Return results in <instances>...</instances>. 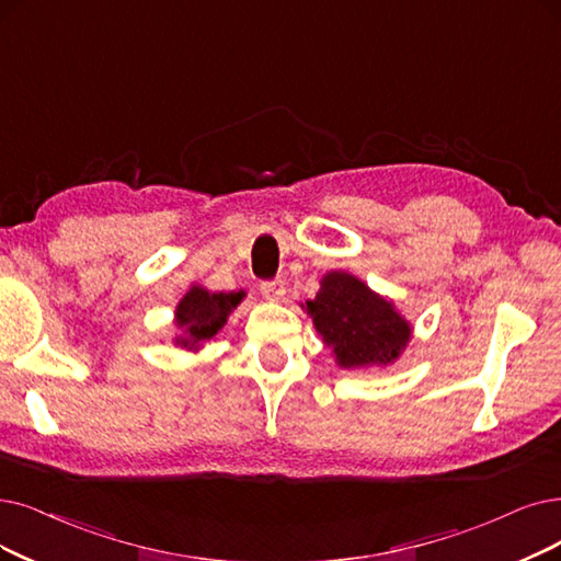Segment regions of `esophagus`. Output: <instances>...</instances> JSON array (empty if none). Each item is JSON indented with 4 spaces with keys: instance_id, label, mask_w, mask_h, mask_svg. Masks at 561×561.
<instances>
[{
    "instance_id": "34e87169",
    "label": "esophagus",
    "mask_w": 561,
    "mask_h": 561,
    "mask_svg": "<svg viewBox=\"0 0 561 561\" xmlns=\"http://www.w3.org/2000/svg\"><path fill=\"white\" fill-rule=\"evenodd\" d=\"M261 294H263L267 300H279V298H284V294H286L284 282H279V279L263 282V284H261Z\"/></svg>"
}]
</instances>
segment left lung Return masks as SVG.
I'll return each mask as SVG.
<instances>
[{
  "instance_id": "left-lung-1",
  "label": "left lung",
  "mask_w": 561,
  "mask_h": 561,
  "mask_svg": "<svg viewBox=\"0 0 561 561\" xmlns=\"http://www.w3.org/2000/svg\"><path fill=\"white\" fill-rule=\"evenodd\" d=\"M305 309L344 369L396 363L411 340V323L396 305L342 270L321 279L317 298Z\"/></svg>"
}]
</instances>
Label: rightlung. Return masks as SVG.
I'll use <instances>...</instances> for the list:
<instances>
[{
  "mask_svg": "<svg viewBox=\"0 0 561 561\" xmlns=\"http://www.w3.org/2000/svg\"><path fill=\"white\" fill-rule=\"evenodd\" d=\"M242 298L244 291L210 294L203 286H192L175 307V325L182 330V335L175 337V344L198 351L219 333L228 314L233 312Z\"/></svg>",
  "mask_w": 561,
  "mask_h": 561,
  "instance_id": "obj_1",
  "label": "right lung"
}]
</instances>
